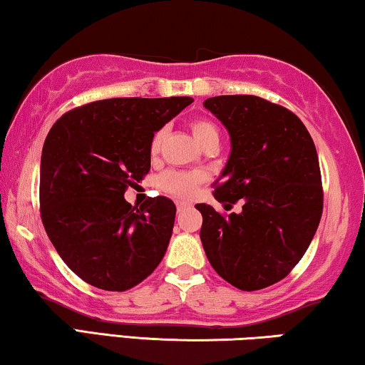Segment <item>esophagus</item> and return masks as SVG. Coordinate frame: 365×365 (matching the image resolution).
Wrapping results in <instances>:
<instances>
[{"label": "esophagus", "mask_w": 365, "mask_h": 365, "mask_svg": "<svg viewBox=\"0 0 365 365\" xmlns=\"http://www.w3.org/2000/svg\"><path fill=\"white\" fill-rule=\"evenodd\" d=\"M192 203H188V201H177V210L178 211H185L187 208H190Z\"/></svg>", "instance_id": "1"}]
</instances>
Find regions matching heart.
Masks as SVG:
<instances>
[{
  "label": "heart",
  "mask_w": 365,
  "mask_h": 365,
  "mask_svg": "<svg viewBox=\"0 0 365 365\" xmlns=\"http://www.w3.org/2000/svg\"><path fill=\"white\" fill-rule=\"evenodd\" d=\"M190 130H192L193 138L201 148H208V145H217L220 144V130L213 123L208 119H192L188 124ZM164 130H157L154 138L150 140V154L155 155L160 149L162 140H164ZM203 173L201 172H183V170H168L160 177L159 185L162 190L167 193L175 195L178 198H190L197 192L198 185L203 182Z\"/></svg>",
  "instance_id": "b5f03b06"
}]
</instances>
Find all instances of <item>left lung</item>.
I'll list each match as a JSON object with an SVG mask.
<instances>
[{
  "label": "left lung",
  "mask_w": 365,
  "mask_h": 365,
  "mask_svg": "<svg viewBox=\"0 0 365 365\" xmlns=\"http://www.w3.org/2000/svg\"><path fill=\"white\" fill-rule=\"evenodd\" d=\"M225 124L231 154L215 182V198L239 213L198 203L200 237L210 264L239 290L270 287L290 274L318 230L322 172L314 143L297 114L254 95L208 98Z\"/></svg>",
  "instance_id": "left-lung-1"
}]
</instances>
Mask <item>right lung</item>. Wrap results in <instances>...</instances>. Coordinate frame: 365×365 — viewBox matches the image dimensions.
I'll list each match as a JSON object with an SVG mask.
<instances>
[{"mask_svg": "<svg viewBox=\"0 0 365 365\" xmlns=\"http://www.w3.org/2000/svg\"><path fill=\"white\" fill-rule=\"evenodd\" d=\"M193 98H110L65 113L41 157V217L56 251L86 284L124 292L160 264L175 205L124 200L150 170V140Z\"/></svg>", "mask_w": 365, "mask_h": 365, "instance_id": "obj_1", "label": "right lung"}]
</instances>
